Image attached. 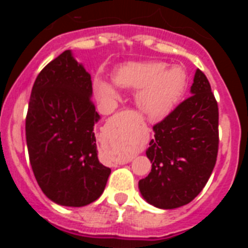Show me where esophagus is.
I'll return each mask as SVG.
<instances>
[{
	"instance_id": "34e87169",
	"label": "esophagus",
	"mask_w": 248,
	"mask_h": 248,
	"mask_svg": "<svg viewBox=\"0 0 248 248\" xmlns=\"http://www.w3.org/2000/svg\"><path fill=\"white\" fill-rule=\"evenodd\" d=\"M129 161H131V159H128V160H120V161H118L117 164H119V165H123V164H126V163H129Z\"/></svg>"
}]
</instances>
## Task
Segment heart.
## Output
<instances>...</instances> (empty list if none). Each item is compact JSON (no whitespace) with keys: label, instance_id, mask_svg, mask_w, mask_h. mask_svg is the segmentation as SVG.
<instances>
[{"label":"heart","instance_id":"obj_1","mask_svg":"<svg viewBox=\"0 0 248 248\" xmlns=\"http://www.w3.org/2000/svg\"><path fill=\"white\" fill-rule=\"evenodd\" d=\"M115 85L138 91L135 103L139 110L151 120L166 117L180 102L187 87V74L180 65L168 67L165 62H133L118 68L113 76ZM113 83L99 79L94 93L105 107L119 99Z\"/></svg>","mask_w":248,"mask_h":248}]
</instances>
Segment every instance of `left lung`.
<instances>
[{
  "label": "left lung",
  "instance_id": "left-lung-1",
  "mask_svg": "<svg viewBox=\"0 0 248 248\" xmlns=\"http://www.w3.org/2000/svg\"><path fill=\"white\" fill-rule=\"evenodd\" d=\"M191 97L154 125L146 156L151 171L139 181L144 200L171 210L191 202L203 189L216 164L218 108L205 74L196 69Z\"/></svg>",
  "mask_w": 248,
  "mask_h": 248
}]
</instances>
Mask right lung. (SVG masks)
Segmentation results:
<instances>
[{
  "label": "right lung",
  "mask_w": 248,
  "mask_h": 248,
  "mask_svg": "<svg viewBox=\"0 0 248 248\" xmlns=\"http://www.w3.org/2000/svg\"><path fill=\"white\" fill-rule=\"evenodd\" d=\"M91 74L64 50L38 74L26 118V140L43 194L62 206L82 207L103 194L111 170L98 159Z\"/></svg>",
  "instance_id": "1"
}]
</instances>
